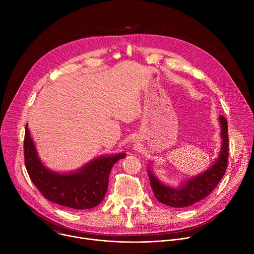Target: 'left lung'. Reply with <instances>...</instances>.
<instances>
[{
    "instance_id": "obj_1",
    "label": "left lung",
    "mask_w": 254,
    "mask_h": 254,
    "mask_svg": "<svg viewBox=\"0 0 254 254\" xmlns=\"http://www.w3.org/2000/svg\"><path fill=\"white\" fill-rule=\"evenodd\" d=\"M219 124L221 127V149L218 158L201 174L185 180L177 186H171L161 182L151 169H148L151 188L158 201L174 208L188 207L209 196L219 184L227 168L229 149L228 126L223 116L219 117Z\"/></svg>"
}]
</instances>
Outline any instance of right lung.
Returning <instances> with one entry per match:
<instances>
[{"instance_id":"1","label":"right lung","mask_w":254,"mask_h":254,"mask_svg":"<svg viewBox=\"0 0 254 254\" xmlns=\"http://www.w3.org/2000/svg\"><path fill=\"white\" fill-rule=\"evenodd\" d=\"M25 166L33 184L49 201L70 209H90L104 198L114 165L127 154L100 156L77 171L58 173L45 167L28 127L24 138Z\"/></svg>"}]
</instances>
